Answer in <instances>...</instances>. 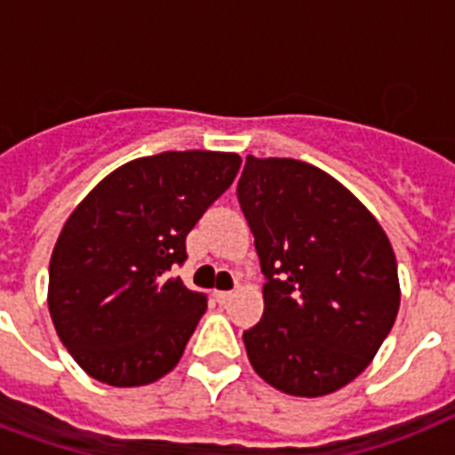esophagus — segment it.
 Returning a JSON list of instances; mask_svg holds the SVG:
<instances>
[{"mask_svg":"<svg viewBox=\"0 0 455 455\" xmlns=\"http://www.w3.org/2000/svg\"><path fill=\"white\" fill-rule=\"evenodd\" d=\"M214 299L220 304H227L228 299H231V291H217L214 292Z\"/></svg>","mask_w":455,"mask_h":455,"instance_id":"obj_1","label":"esophagus"}]
</instances>
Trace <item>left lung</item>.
<instances>
[{
  "label": "left lung",
  "mask_w": 455,
  "mask_h": 455,
  "mask_svg": "<svg viewBox=\"0 0 455 455\" xmlns=\"http://www.w3.org/2000/svg\"><path fill=\"white\" fill-rule=\"evenodd\" d=\"M238 203L267 278L243 332L255 373L292 396H323L373 361L399 311L396 259L375 217L314 164L245 157Z\"/></svg>",
  "instance_id": "left-lung-1"
}]
</instances>
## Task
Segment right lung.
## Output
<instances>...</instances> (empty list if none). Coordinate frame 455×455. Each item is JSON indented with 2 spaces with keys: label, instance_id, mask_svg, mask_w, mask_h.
Here are the masks:
<instances>
[{
  "label": "right lung",
  "instance_id": "add662e5",
  "mask_svg": "<svg viewBox=\"0 0 455 455\" xmlns=\"http://www.w3.org/2000/svg\"><path fill=\"white\" fill-rule=\"evenodd\" d=\"M238 167L235 153L139 157L68 217L49 262V311L60 342L94 380L139 387L177 366L207 295L167 274L186 262V235Z\"/></svg>",
  "mask_w": 455,
  "mask_h": 455
}]
</instances>
